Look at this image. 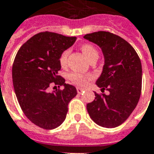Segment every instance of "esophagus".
Returning <instances> with one entry per match:
<instances>
[{
  "mask_svg": "<svg viewBox=\"0 0 154 154\" xmlns=\"http://www.w3.org/2000/svg\"><path fill=\"white\" fill-rule=\"evenodd\" d=\"M77 93L81 94V93H82V92H84V89H82V88H77Z\"/></svg>",
  "mask_w": 154,
  "mask_h": 154,
  "instance_id": "obj_1",
  "label": "esophagus"
}]
</instances>
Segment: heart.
<instances>
[{
  "mask_svg": "<svg viewBox=\"0 0 154 154\" xmlns=\"http://www.w3.org/2000/svg\"><path fill=\"white\" fill-rule=\"evenodd\" d=\"M81 50L88 61H90L91 59L93 58H98V51L95 47L92 45H90V44L82 45L81 47ZM68 53H69L68 50H66V51H63L61 55L59 62H60V64L62 66H65L66 65ZM68 78L74 84H77L78 86H84V85L87 84L88 81L92 78V76L91 75H84V74H81L78 73V72H72V73L69 74Z\"/></svg>",
  "mask_w": 154,
  "mask_h": 154,
  "instance_id": "heart-1",
  "label": "heart"
}]
</instances>
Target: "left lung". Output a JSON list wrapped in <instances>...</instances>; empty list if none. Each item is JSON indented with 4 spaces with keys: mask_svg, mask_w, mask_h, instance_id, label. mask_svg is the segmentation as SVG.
<instances>
[{
    "mask_svg": "<svg viewBox=\"0 0 154 154\" xmlns=\"http://www.w3.org/2000/svg\"><path fill=\"white\" fill-rule=\"evenodd\" d=\"M85 39L101 48L104 65L96 84L109 93L88 103L90 118L97 125L112 128L121 125L137 106L142 90V64L136 51L122 37L107 32L87 34Z\"/></svg>",
    "mask_w": 154,
    "mask_h": 154,
    "instance_id": "obj_1",
    "label": "left lung"
}]
</instances>
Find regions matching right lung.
Returning a JSON list of instances; mask_svg holds the SVG:
<instances>
[{"mask_svg": "<svg viewBox=\"0 0 154 154\" xmlns=\"http://www.w3.org/2000/svg\"><path fill=\"white\" fill-rule=\"evenodd\" d=\"M76 39L40 32L21 46L14 60L12 82L17 101L26 118L44 129H54L64 122L68 103L77 94L76 88L58 75L60 57ZM51 84L63 89L50 93Z\"/></svg>", "mask_w": 154, "mask_h": 154, "instance_id": "right-lung-1", "label": "right lung"}]
</instances>
